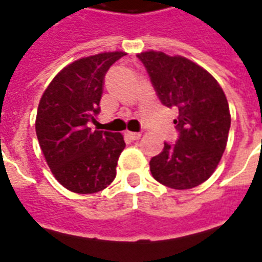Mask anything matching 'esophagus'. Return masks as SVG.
I'll return each instance as SVG.
<instances>
[{"label": "esophagus", "mask_w": 262, "mask_h": 262, "mask_svg": "<svg viewBox=\"0 0 262 262\" xmlns=\"http://www.w3.org/2000/svg\"><path fill=\"white\" fill-rule=\"evenodd\" d=\"M125 135H127L129 139H133V141H137V139L141 138V135H142V134H141V133H131V131H127V133H125Z\"/></svg>", "instance_id": "34e87169"}]
</instances>
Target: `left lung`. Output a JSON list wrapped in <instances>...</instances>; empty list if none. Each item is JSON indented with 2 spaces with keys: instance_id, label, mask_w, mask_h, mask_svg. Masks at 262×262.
I'll return each mask as SVG.
<instances>
[{
  "instance_id": "1",
  "label": "left lung",
  "mask_w": 262,
  "mask_h": 262,
  "mask_svg": "<svg viewBox=\"0 0 262 262\" xmlns=\"http://www.w3.org/2000/svg\"><path fill=\"white\" fill-rule=\"evenodd\" d=\"M161 103L178 110L180 133L149 163L153 178L172 189L203 184L217 168L228 142L231 113L217 80L189 59L164 52L138 54Z\"/></svg>"
}]
</instances>
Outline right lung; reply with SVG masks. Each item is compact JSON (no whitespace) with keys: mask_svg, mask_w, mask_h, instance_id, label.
Returning <instances> with one entry per match:
<instances>
[{"mask_svg":"<svg viewBox=\"0 0 262 262\" xmlns=\"http://www.w3.org/2000/svg\"><path fill=\"white\" fill-rule=\"evenodd\" d=\"M125 52H103L68 64L49 82L40 99L35 134L45 161L60 185L74 193H96L113 182L123 135L92 131L101 112L103 78Z\"/></svg>","mask_w":262,"mask_h":262,"instance_id":"obj_1","label":"right lung"}]
</instances>
